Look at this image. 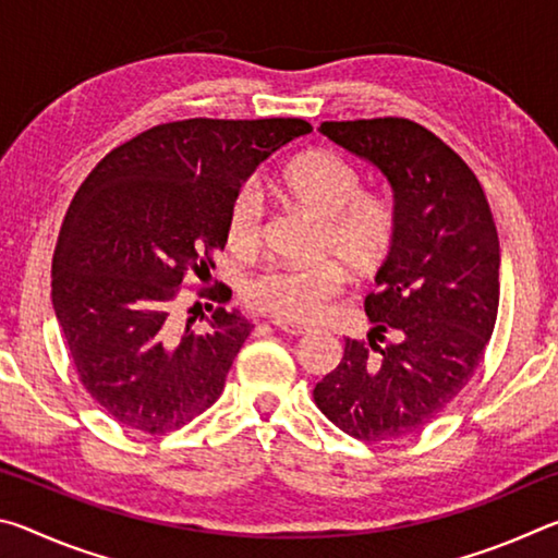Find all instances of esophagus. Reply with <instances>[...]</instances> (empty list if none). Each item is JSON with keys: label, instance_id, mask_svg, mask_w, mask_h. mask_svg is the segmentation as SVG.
Returning a JSON list of instances; mask_svg holds the SVG:
<instances>
[{"label": "esophagus", "instance_id": "1", "mask_svg": "<svg viewBox=\"0 0 558 558\" xmlns=\"http://www.w3.org/2000/svg\"><path fill=\"white\" fill-rule=\"evenodd\" d=\"M272 325H276L280 332H286L290 337H302V335H310V327H302L295 323H288V319H272Z\"/></svg>", "mask_w": 558, "mask_h": 558}]
</instances>
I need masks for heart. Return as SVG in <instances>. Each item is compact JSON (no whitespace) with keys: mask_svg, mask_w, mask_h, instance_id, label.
<instances>
[{"mask_svg":"<svg viewBox=\"0 0 558 558\" xmlns=\"http://www.w3.org/2000/svg\"><path fill=\"white\" fill-rule=\"evenodd\" d=\"M276 189L298 209L319 219L317 256L339 259L352 276H374L389 260L396 243L393 206L379 194L362 192V172L335 149H307L290 159L276 177ZM226 235L241 256L258 253L263 204L256 192L245 189L235 196ZM338 264L323 260L317 266L270 268L248 282L245 302L288 323H315L344 288L347 272Z\"/></svg>","mask_w":558,"mask_h":558,"instance_id":"heart-1","label":"heart"}]
</instances>
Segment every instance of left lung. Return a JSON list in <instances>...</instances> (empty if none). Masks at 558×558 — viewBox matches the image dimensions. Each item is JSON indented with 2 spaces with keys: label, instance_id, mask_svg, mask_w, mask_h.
<instances>
[{
  "label": "left lung",
  "instance_id": "8db88e82",
  "mask_svg": "<svg viewBox=\"0 0 558 558\" xmlns=\"http://www.w3.org/2000/svg\"><path fill=\"white\" fill-rule=\"evenodd\" d=\"M319 132L389 182L396 243L376 272L379 290L364 300L369 342L344 339L342 362L315 386V403L359 440L411 436L465 389L493 337V211L472 169L418 122H323Z\"/></svg>",
  "mask_w": 558,
  "mask_h": 558
}]
</instances>
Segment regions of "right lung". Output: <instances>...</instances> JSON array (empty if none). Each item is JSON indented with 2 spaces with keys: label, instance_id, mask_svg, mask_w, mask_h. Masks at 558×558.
Masks as SVG:
<instances>
[{
  "label": "right lung",
  "instance_id": "1",
  "mask_svg": "<svg viewBox=\"0 0 558 558\" xmlns=\"http://www.w3.org/2000/svg\"><path fill=\"white\" fill-rule=\"evenodd\" d=\"M310 130L298 118L167 122L112 149L75 192L51 300L81 384L122 426L162 436L221 396L253 325L221 305L226 286L199 292L219 302H206L202 335L179 332L172 302L186 272L211 278L241 184Z\"/></svg>",
  "mask_w": 558,
  "mask_h": 558
}]
</instances>
